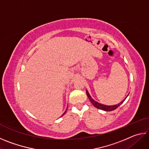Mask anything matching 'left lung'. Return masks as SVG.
<instances>
[{"label": "left lung", "instance_id": "8db88e82", "mask_svg": "<svg viewBox=\"0 0 149 149\" xmlns=\"http://www.w3.org/2000/svg\"><path fill=\"white\" fill-rule=\"evenodd\" d=\"M86 93H87V95L88 98H89L91 102L92 103L93 105L95 107H96L97 108H98V109H100V110H104V111H112V110H114L115 109H116V108L120 107V106L122 104V103L124 102V100H125L126 98H127V97H126L124 99H123L122 102H120L119 104H116V105H113V106H108V105H104V104H100V103H99L97 102H96L95 100H93L91 97V95H89V92L87 91V90H86Z\"/></svg>", "mask_w": 149, "mask_h": 149}]
</instances>
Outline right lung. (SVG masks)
<instances>
[{
    "label": "right lung",
    "instance_id": "add662e5",
    "mask_svg": "<svg viewBox=\"0 0 149 149\" xmlns=\"http://www.w3.org/2000/svg\"><path fill=\"white\" fill-rule=\"evenodd\" d=\"M65 112H66V111H65ZM65 112H64V114H63V115H62V116H64V114H65Z\"/></svg>",
    "mask_w": 149,
    "mask_h": 149
}]
</instances>
